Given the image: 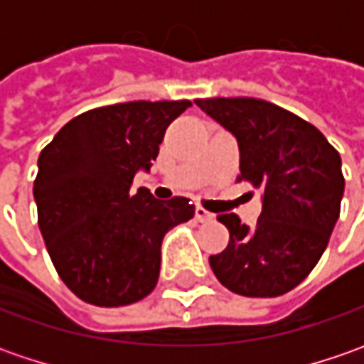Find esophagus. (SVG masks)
<instances>
[{
	"label": "esophagus",
	"instance_id": "esophagus-1",
	"mask_svg": "<svg viewBox=\"0 0 364 364\" xmlns=\"http://www.w3.org/2000/svg\"><path fill=\"white\" fill-rule=\"evenodd\" d=\"M194 217H196V220H200V223H208V220H215V215L213 213H208L204 206H196V210H194Z\"/></svg>",
	"mask_w": 364,
	"mask_h": 364
}]
</instances>
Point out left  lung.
Instances as JSON below:
<instances>
[{"label":"left lung","instance_id":"left-lung-1","mask_svg":"<svg viewBox=\"0 0 364 364\" xmlns=\"http://www.w3.org/2000/svg\"><path fill=\"white\" fill-rule=\"evenodd\" d=\"M206 115L237 137V180L263 190L255 227L218 215L229 245L210 255L217 279L247 298H275L300 286L320 261L341 215V154L312 123L253 97L196 99Z\"/></svg>","mask_w":364,"mask_h":364}]
</instances>
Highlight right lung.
Masks as SVG:
<instances>
[{"instance_id":"add662e5","label":"right lung","mask_w":364,"mask_h":364,"mask_svg":"<svg viewBox=\"0 0 364 364\" xmlns=\"http://www.w3.org/2000/svg\"><path fill=\"white\" fill-rule=\"evenodd\" d=\"M188 107L186 99L97 107L68 121L40 151L38 227L60 279L82 301L127 306L158 284L164 235L194 217V204L184 196L160 203L129 188Z\"/></svg>"}]
</instances>
